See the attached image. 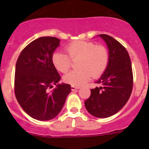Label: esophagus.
<instances>
[{
  "label": "esophagus",
  "instance_id": "34e87169",
  "mask_svg": "<svg viewBox=\"0 0 149 149\" xmlns=\"http://www.w3.org/2000/svg\"><path fill=\"white\" fill-rule=\"evenodd\" d=\"M71 89H72V90H76V89H80V87H78V86H71Z\"/></svg>",
  "mask_w": 149,
  "mask_h": 149
}]
</instances>
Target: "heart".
I'll return each instance as SVG.
<instances>
[{"mask_svg": "<svg viewBox=\"0 0 149 149\" xmlns=\"http://www.w3.org/2000/svg\"><path fill=\"white\" fill-rule=\"evenodd\" d=\"M65 54L55 52L51 61L56 70L65 73L72 67V60H76L78 69L66 74L63 79L67 84L80 86L90 80L93 76L99 77L104 73L108 66L110 55L107 48L104 45H96L93 42L74 41L65 48Z\"/></svg>", "mask_w": 149, "mask_h": 149, "instance_id": "obj_1", "label": "heart"}]
</instances>
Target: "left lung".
I'll list each match as a JSON object with an SVG mask.
<instances>
[{
  "mask_svg": "<svg viewBox=\"0 0 149 149\" xmlns=\"http://www.w3.org/2000/svg\"><path fill=\"white\" fill-rule=\"evenodd\" d=\"M106 42L109 49L108 66L96 84L101 86L91 89L84 104L91 115L107 118L114 115L128 101L133 89L132 66L126 48L114 38L98 35Z\"/></svg>",
  "mask_w": 149,
  "mask_h": 149,
  "instance_id": "8db88e82",
  "label": "left lung"
}]
</instances>
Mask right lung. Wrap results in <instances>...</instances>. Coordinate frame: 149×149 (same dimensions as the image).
<instances>
[{"label":"right lung","instance_id":"1","mask_svg":"<svg viewBox=\"0 0 149 149\" xmlns=\"http://www.w3.org/2000/svg\"><path fill=\"white\" fill-rule=\"evenodd\" d=\"M60 39L43 36L22 50L15 65V95L18 104L30 116L37 120L54 119L61 111L71 86L58 84L60 76L51 57ZM56 85L52 91L49 89Z\"/></svg>","mask_w":149,"mask_h":149}]
</instances>
